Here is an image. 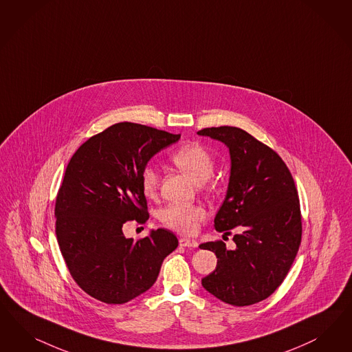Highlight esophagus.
Segmentation results:
<instances>
[{
	"label": "esophagus",
	"instance_id": "obj_1",
	"mask_svg": "<svg viewBox=\"0 0 352 352\" xmlns=\"http://www.w3.org/2000/svg\"><path fill=\"white\" fill-rule=\"evenodd\" d=\"M179 243L182 248H197L198 242L195 239H186V237H182L179 239Z\"/></svg>",
	"mask_w": 352,
	"mask_h": 352
}]
</instances>
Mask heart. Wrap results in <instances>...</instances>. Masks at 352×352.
<instances>
[{"label":"heart","instance_id":"heart-1","mask_svg":"<svg viewBox=\"0 0 352 352\" xmlns=\"http://www.w3.org/2000/svg\"><path fill=\"white\" fill-rule=\"evenodd\" d=\"M170 162L182 170L192 182L204 184L214 173L215 162L211 154L198 144H188L170 154ZM159 173L153 166H145L140 182L144 193L151 197L159 188ZM204 210L197 204H170L159 212L160 221L182 234H193L204 221Z\"/></svg>","mask_w":352,"mask_h":352}]
</instances>
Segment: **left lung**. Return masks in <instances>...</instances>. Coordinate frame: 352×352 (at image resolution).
I'll use <instances>...</instances> for the list:
<instances>
[{
  "instance_id": "left-lung-1",
  "label": "left lung",
  "mask_w": 352,
  "mask_h": 352,
  "mask_svg": "<svg viewBox=\"0 0 352 352\" xmlns=\"http://www.w3.org/2000/svg\"><path fill=\"white\" fill-rule=\"evenodd\" d=\"M198 135L224 142L232 168L227 197L214 227L233 236L199 248L214 251L215 271L202 278L204 289L232 306L255 305L283 284L302 241V214L292 172L281 157L237 126H211Z\"/></svg>"
}]
</instances>
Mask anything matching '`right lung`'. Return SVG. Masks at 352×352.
Returning a JSON list of instances; mask_svg holds the SVG:
<instances>
[{
    "mask_svg": "<svg viewBox=\"0 0 352 352\" xmlns=\"http://www.w3.org/2000/svg\"><path fill=\"white\" fill-rule=\"evenodd\" d=\"M179 138L123 122L88 138L69 159L56 199V233L69 274L91 298L123 305L145 293L177 248L167 229L133 241L125 239L123 226L148 221L141 170Z\"/></svg>",
    "mask_w": 352,
    "mask_h": 352,
    "instance_id": "obj_1",
    "label": "right lung"
}]
</instances>
